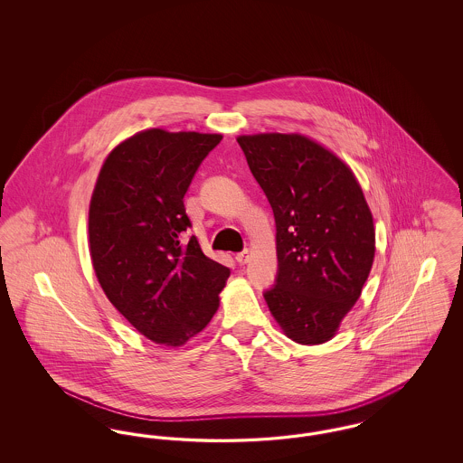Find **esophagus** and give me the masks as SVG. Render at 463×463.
I'll return each instance as SVG.
<instances>
[{
  "instance_id": "esophagus-1",
  "label": "esophagus",
  "mask_w": 463,
  "mask_h": 463,
  "mask_svg": "<svg viewBox=\"0 0 463 463\" xmlns=\"http://www.w3.org/2000/svg\"><path fill=\"white\" fill-rule=\"evenodd\" d=\"M250 257H251V251H250V250H244V251L236 255V260L241 265L248 264V262H250Z\"/></svg>"
}]
</instances>
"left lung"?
Wrapping results in <instances>:
<instances>
[{
  "mask_svg": "<svg viewBox=\"0 0 463 463\" xmlns=\"http://www.w3.org/2000/svg\"><path fill=\"white\" fill-rule=\"evenodd\" d=\"M276 219L278 279L265 302L297 344L331 340L374 259L372 210L351 166L302 133L240 135Z\"/></svg>",
  "mask_w": 463,
  "mask_h": 463,
  "instance_id": "left-lung-1",
  "label": "left lung"
}]
</instances>
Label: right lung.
<instances>
[{
    "mask_svg": "<svg viewBox=\"0 0 463 463\" xmlns=\"http://www.w3.org/2000/svg\"><path fill=\"white\" fill-rule=\"evenodd\" d=\"M221 133L149 128L110 151L89 210L90 257L110 304L135 330L165 347H182L204 330L231 276L193 236L184 194Z\"/></svg>",
    "mask_w": 463,
    "mask_h": 463,
    "instance_id": "right-lung-1",
    "label": "right lung"
}]
</instances>
